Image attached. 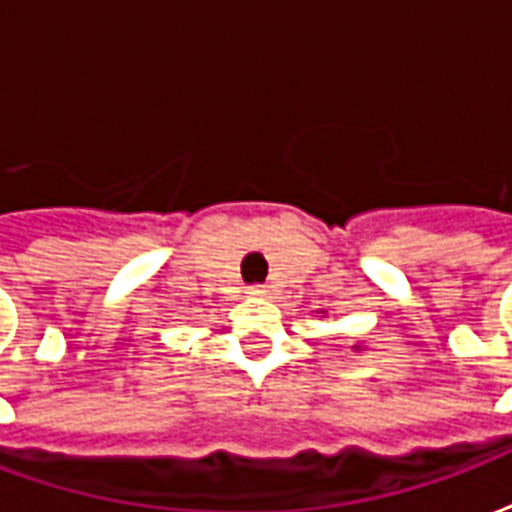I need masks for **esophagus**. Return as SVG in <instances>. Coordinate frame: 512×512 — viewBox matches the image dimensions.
Segmentation results:
<instances>
[{"label":"esophagus","instance_id":"1","mask_svg":"<svg viewBox=\"0 0 512 512\" xmlns=\"http://www.w3.org/2000/svg\"><path fill=\"white\" fill-rule=\"evenodd\" d=\"M246 293H249L252 299H266V296H268V293H271V290H268L266 285H252V288L246 290Z\"/></svg>","mask_w":512,"mask_h":512}]
</instances>
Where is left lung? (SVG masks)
I'll list each match as a JSON object with an SVG mask.
<instances>
[{"label":"left lung","instance_id":"left-lung-1","mask_svg":"<svg viewBox=\"0 0 512 512\" xmlns=\"http://www.w3.org/2000/svg\"><path fill=\"white\" fill-rule=\"evenodd\" d=\"M354 351H362V345H354Z\"/></svg>","mask_w":512,"mask_h":512}]
</instances>
